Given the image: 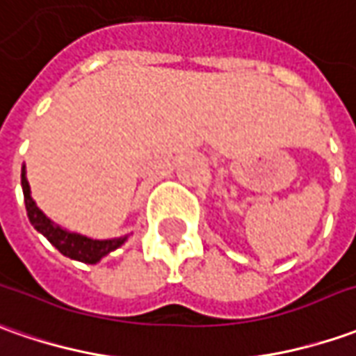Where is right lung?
I'll use <instances>...</instances> for the list:
<instances>
[{
  "mask_svg": "<svg viewBox=\"0 0 356 356\" xmlns=\"http://www.w3.org/2000/svg\"><path fill=\"white\" fill-rule=\"evenodd\" d=\"M25 173V165H23L21 187H23V195H25V207L29 220L35 226L36 232H40L62 255H66L70 259L93 265V263L101 261L105 255H108L111 251H115V249L120 248L127 241L128 236L115 239H91L87 238V236H81V234H74V232H67V229L60 228L58 224H54L42 210L36 207V202L31 197V187H29V181H26Z\"/></svg>",
  "mask_w": 356,
  "mask_h": 356,
  "instance_id": "obj_1",
  "label": "right lung"
}]
</instances>
